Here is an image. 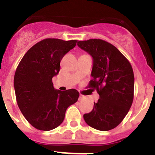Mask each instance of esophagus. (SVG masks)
Segmentation results:
<instances>
[{
  "label": "esophagus",
  "instance_id": "34e87169",
  "mask_svg": "<svg viewBox=\"0 0 155 155\" xmlns=\"http://www.w3.org/2000/svg\"><path fill=\"white\" fill-rule=\"evenodd\" d=\"M86 98V96L83 95V94H80V96H79V100L80 101H82V100H84Z\"/></svg>",
  "mask_w": 155,
  "mask_h": 155
}]
</instances>
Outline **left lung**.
I'll use <instances>...</instances> for the list:
<instances>
[{
  "instance_id": "8db88e82",
  "label": "left lung",
  "mask_w": 155,
  "mask_h": 155,
  "mask_svg": "<svg viewBox=\"0 0 155 155\" xmlns=\"http://www.w3.org/2000/svg\"><path fill=\"white\" fill-rule=\"evenodd\" d=\"M78 46L92 57L93 78L88 87L96 89L99 94L92 111L84 115V120L98 130H110L123 121L132 105V66L116 46L102 39L79 41Z\"/></svg>"
}]
</instances>
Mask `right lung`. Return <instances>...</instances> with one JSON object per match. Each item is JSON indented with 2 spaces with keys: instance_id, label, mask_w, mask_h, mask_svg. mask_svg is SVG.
<instances>
[{
  "instance_id": "obj_1",
  "label": "right lung",
  "mask_w": 155,
  "mask_h": 155,
  "mask_svg": "<svg viewBox=\"0 0 155 155\" xmlns=\"http://www.w3.org/2000/svg\"><path fill=\"white\" fill-rule=\"evenodd\" d=\"M78 40L46 39L27 51L16 69L14 87L21 113L32 127L49 131L61 125L66 110L75 103V89H54L52 78L60 71V64Z\"/></svg>"
}]
</instances>
